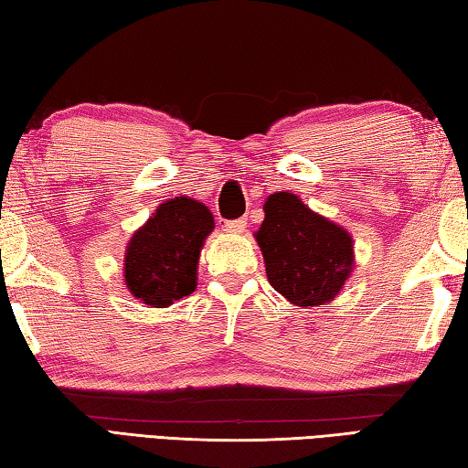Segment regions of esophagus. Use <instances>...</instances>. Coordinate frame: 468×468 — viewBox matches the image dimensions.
Listing matches in <instances>:
<instances>
[{"label":"esophagus","mask_w":468,"mask_h":468,"mask_svg":"<svg viewBox=\"0 0 468 468\" xmlns=\"http://www.w3.org/2000/svg\"><path fill=\"white\" fill-rule=\"evenodd\" d=\"M245 227H248V223H245V218L227 220V223H225V231H227V233H243Z\"/></svg>","instance_id":"34e87169"}]
</instances>
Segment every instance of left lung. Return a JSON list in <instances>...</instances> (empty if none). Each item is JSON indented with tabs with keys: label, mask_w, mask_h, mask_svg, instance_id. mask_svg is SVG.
Masks as SVG:
<instances>
[{
	"label": "left lung",
	"mask_w": 468,
	"mask_h": 468,
	"mask_svg": "<svg viewBox=\"0 0 468 468\" xmlns=\"http://www.w3.org/2000/svg\"><path fill=\"white\" fill-rule=\"evenodd\" d=\"M264 212L256 239L274 291L299 307L335 299L353 271L351 235L289 192L268 197Z\"/></svg>",
	"instance_id": "8db88e82"
}]
</instances>
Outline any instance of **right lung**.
Here are the masks:
<instances>
[{
  "mask_svg": "<svg viewBox=\"0 0 468 468\" xmlns=\"http://www.w3.org/2000/svg\"><path fill=\"white\" fill-rule=\"evenodd\" d=\"M215 218L204 204L179 196L156 208L133 233L125 253V284L150 307H167L196 289V268Z\"/></svg>",
  "mask_w": 468,
  "mask_h": 468,
  "instance_id": "right-lung-1",
  "label": "right lung"
}]
</instances>
